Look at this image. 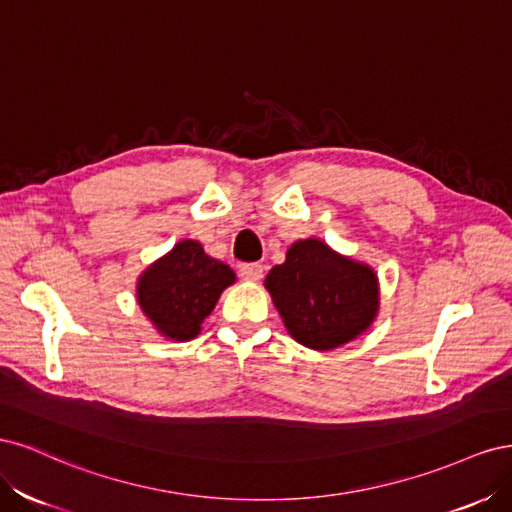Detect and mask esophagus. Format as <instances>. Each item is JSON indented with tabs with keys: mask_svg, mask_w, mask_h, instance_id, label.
Listing matches in <instances>:
<instances>
[{
	"mask_svg": "<svg viewBox=\"0 0 512 512\" xmlns=\"http://www.w3.org/2000/svg\"><path fill=\"white\" fill-rule=\"evenodd\" d=\"M239 275L245 282H258L262 277V265H258V262H245V265L239 267Z\"/></svg>",
	"mask_w": 512,
	"mask_h": 512,
	"instance_id": "obj_1",
	"label": "esophagus"
}]
</instances>
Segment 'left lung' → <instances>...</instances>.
Wrapping results in <instances>:
<instances>
[{
    "label": "left lung",
    "mask_w": 512,
    "mask_h": 512,
    "mask_svg": "<svg viewBox=\"0 0 512 512\" xmlns=\"http://www.w3.org/2000/svg\"><path fill=\"white\" fill-rule=\"evenodd\" d=\"M265 288L294 342L318 352L354 342L380 312L378 273L316 237L294 241Z\"/></svg>",
    "instance_id": "8db88e82"
}]
</instances>
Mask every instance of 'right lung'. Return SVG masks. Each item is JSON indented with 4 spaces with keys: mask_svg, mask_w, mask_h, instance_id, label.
<instances>
[{
    "mask_svg": "<svg viewBox=\"0 0 512 512\" xmlns=\"http://www.w3.org/2000/svg\"><path fill=\"white\" fill-rule=\"evenodd\" d=\"M235 282V271L222 260L205 254L198 241L183 239L138 275L136 301L162 337L190 342Z\"/></svg>",
    "mask_w": 512,
    "mask_h": 512,
    "instance_id": "1",
    "label": "right lung"
}]
</instances>
